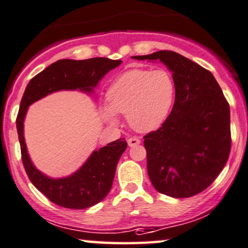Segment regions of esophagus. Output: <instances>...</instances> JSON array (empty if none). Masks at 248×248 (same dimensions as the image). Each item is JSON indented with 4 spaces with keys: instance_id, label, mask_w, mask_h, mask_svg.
<instances>
[{
    "instance_id": "esophagus-1",
    "label": "esophagus",
    "mask_w": 248,
    "mask_h": 248,
    "mask_svg": "<svg viewBox=\"0 0 248 248\" xmlns=\"http://www.w3.org/2000/svg\"><path fill=\"white\" fill-rule=\"evenodd\" d=\"M138 144H140V138H137V137H130L129 140H128V145H129L130 147L137 146Z\"/></svg>"
}]
</instances>
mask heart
Listing matches in <instances>:
<instances>
[{"instance_id":"1","label":"heart","mask_w":248,"mask_h":248,"mask_svg":"<svg viewBox=\"0 0 248 248\" xmlns=\"http://www.w3.org/2000/svg\"><path fill=\"white\" fill-rule=\"evenodd\" d=\"M176 94L172 75L166 69H130L114 79L108 90V104L102 114L110 124H118V113L140 133L156 130L170 113Z\"/></svg>"}]
</instances>
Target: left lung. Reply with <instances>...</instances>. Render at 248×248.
Returning a JSON list of instances; mask_svg holds the SVG:
<instances>
[{"label": "left lung", "instance_id": "obj_1", "mask_svg": "<svg viewBox=\"0 0 248 248\" xmlns=\"http://www.w3.org/2000/svg\"><path fill=\"white\" fill-rule=\"evenodd\" d=\"M160 61L172 72V111L144 136L147 172L155 189L174 199L206 189L226 166L232 147L230 108L209 70L173 51L131 57Z\"/></svg>", "mask_w": 248, "mask_h": 248}]
</instances>
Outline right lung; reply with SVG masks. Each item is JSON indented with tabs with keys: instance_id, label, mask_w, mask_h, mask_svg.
Segmentation results:
<instances>
[{
	"instance_id": "add662e5",
	"label": "right lung",
	"mask_w": 248,
	"mask_h": 248,
	"mask_svg": "<svg viewBox=\"0 0 248 248\" xmlns=\"http://www.w3.org/2000/svg\"><path fill=\"white\" fill-rule=\"evenodd\" d=\"M121 60L93 58L87 60H59L29 81L20 102L16 130L25 170L32 185L47 199L65 209L81 210L100 203L108 195L114 179L120 156L127 141L120 138L94 151L80 169L64 178L53 179L32 164L24 137V121L28 107L46 95L59 91H81L93 93L94 88L108 71L121 64Z\"/></svg>"
}]
</instances>
